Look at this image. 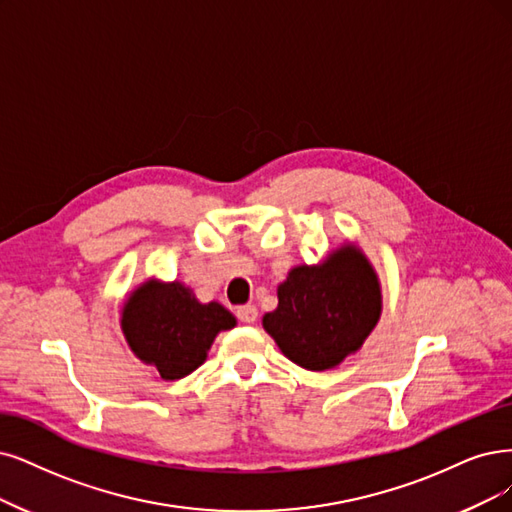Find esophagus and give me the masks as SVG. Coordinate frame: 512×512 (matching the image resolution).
I'll list each match as a JSON object with an SVG mask.
<instances>
[{
	"label": "esophagus",
	"mask_w": 512,
	"mask_h": 512,
	"mask_svg": "<svg viewBox=\"0 0 512 512\" xmlns=\"http://www.w3.org/2000/svg\"><path fill=\"white\" fill-rule=\"evenodd\" d=\"M236 316H238V320H242V323H255V318H257V308H255V306H251V304L238 306V308H236Z\"/></svg>",
	"instance_id": "obj_1"
}]
</instances>
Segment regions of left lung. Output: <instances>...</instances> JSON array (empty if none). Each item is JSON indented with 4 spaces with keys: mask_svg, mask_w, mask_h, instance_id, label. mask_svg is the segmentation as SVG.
Here are the masks:
<instances>
[{
    "mask_svg": "<svg viewBox=\"0 0 512 512\" xmlns=\"http://www.w3.org/2000/svg\"><path fill=\"white\" fill-rule=\"evenodd\" d=\"M380 314L382 293L371 263L361 249L344 246L320 266L289 272L263 329L289 361L325 371L363 346Z\"/></svg>",
    "mask_w": 512,
    "mask_h": 512,
    "instance_id": "obj_1",
    "label": "left lung"
}]
</instances>
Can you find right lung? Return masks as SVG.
Masks as SVG:
<instances>
[{
    "label": "right lung",
    "instance_id": "obj_1",
    "mask_svg": "<svg viewBox=\"0 0 512 512\" xmlns=\"http://www.w3.org/2000/svg\"><path fill=\"white\" fill-rule=\"evenodd\" d=\"M236 318L217 301L200 304L179 282L149 280L128 297L122 310V331L130 350L154 365L162 380H181L196 371L219 331Z\"/></svg>",
    "mask_w": 512,
    "mask_h": 512
}]
</instances>
